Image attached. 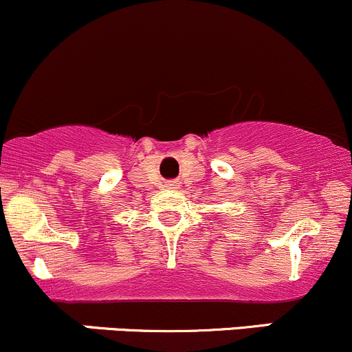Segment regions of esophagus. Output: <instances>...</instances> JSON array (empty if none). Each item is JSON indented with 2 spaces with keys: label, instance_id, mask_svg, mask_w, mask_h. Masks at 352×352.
<instances>
[{
  "label": "esophagus",
  "instance_id": "34e87169",
  "mask_svg": "<svg viewBox=\"0 0 352 352\" xmlns=\"http://www.w3.org/2000/svg\"><path fill=\"white\" fill-rule=\"evenodd\" d=\"M164 186H166V188H168V190H175V188H177V186H179V184H177V183H176V181H168V183H166V184H164Z\"/></svg>",
  "mask_w": 352,
  "mask_h": 352
}]
</instances>
